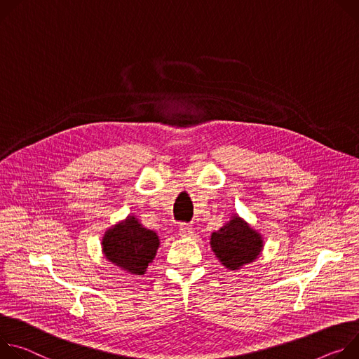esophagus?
<instances>
[{
	"label": "esophagus",
	"instance_id": "34e87169",
	"mask_svg": "<svg viewBox=\"0 0 359 359\" xmlns=\"http://www.w3.org/2000/svg\"><path fill=\"white\" fill-rule=\"evenodd\" d=\"M194 233V228L188 224H181L180 225V235L181 236H192Z\"/></svg>",
	"mask_w": 359,
	"mask_h": 359
}]
</instances>
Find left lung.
Here are the masks:
<instances>
[{"label":"left lung","instance_id":"1","mask_svg":"<svg viewBox=\"0 0 359 359\" xmlns=\"http://www.w3.org/2000/svg\"><path fill=\"white\" fill-rule=\"evenodd\" d=\"M210 244L215 257L228 269H240L255 261L264 247L261 233L238 215L211 233Z\"/></svg>","mask_w":359,"mask_h":359}]
</instances>
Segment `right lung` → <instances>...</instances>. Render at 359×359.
<instances>
[{
  "mask_svg": "<svg viewBox=\"0 0 359 359\" xmlns=\"http://www.w3.org/2000/svg\"><path fill=\"white\" fill-rule=\"evenodd\" d=\"M158 247L156 232L142 226L134 215L109 228L102 236V252L107 259L135 275L145 273Z\"/></svg>",
  "mask_w": 359,
  "mask_h": 359,
  "instance_id": "obj_1",
  "label": "right lung"
}]
</instances>
